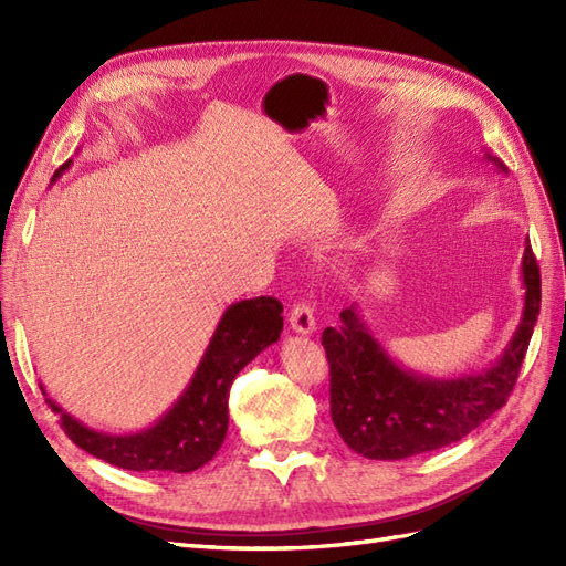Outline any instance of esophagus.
Masks as SVG:
<instances>
[{
	"instance_id": "1",
	"label": "esophagus",
	"mask_w": 566,
	"mask_h": 566,
	"mask_svg": "<svg viewBox=\"0 0 566 566\" xmlns=\"http://www.w3.org/2000/svg\"><path fill=\"white\" fill-rule=\"evenodd\" d=\"M290 328H293L297 335H312L316 331V318L310 304L293 306V312H290Z\"/></svg>"
}]
</instances>
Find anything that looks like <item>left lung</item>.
<instances>
[{"label": "left lung", "mask_w": 566, "mask_h": 566, "mask_svg": "<svg viewBox=\"0 0 566 566\" xmlns=\"http://www.w3.org/2000/svg\"><path fill=\"white\" fill-rule=\"evenodd\" d=\"M501 175L507 167L484 150ZM524 306L503 354L482 370L432 378L401 366L354 302L321 345L331 364V416L347 447L370 460H401L460 441L503 408L541 312V273L528 238L522 256Z\"/></svg>", "instance_id": "obj_1"}]
</instances>
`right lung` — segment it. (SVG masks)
<instances>
[{"label": "right lung", "instance_id": "obj_1", "mask_svg": "<svg viewBox=\"0 0 566 566\" xmlns=\"http://www.w3.org/2000/svg\"><path fill=\"white\" fill-rule=\"evenodd\" d=\"M73 160L51 179L54 184ZM283 333V304L276 297L241 300L227 306L210 345L177 401L139 432L92 430L54 401L51 410L61 418L65 434L82 451L132 472H193L210 462L229 430V389L256 354H262ZM42 394L49 397L44 385Z\"/></svg>", "mask_w": 566, "mask_h": 566}]
</instances>
